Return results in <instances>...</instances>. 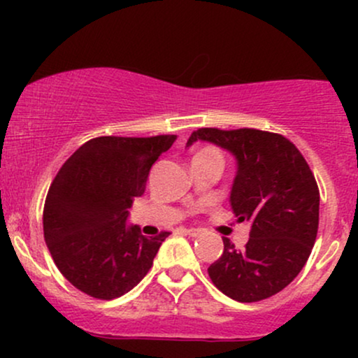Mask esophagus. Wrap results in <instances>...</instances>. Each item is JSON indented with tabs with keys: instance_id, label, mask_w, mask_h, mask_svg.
Returning a JSON list of instances; mask_svg holds the SVG:
<instances>
[{
	"instance_id": "34e87169",
	"label": "esophagus",
	"mask_w": 358,
	"mask_h": 358,
	"mask_svg": "<svg viewBox=\"0 0 358 358\" xmlns=\"http://www.w3.org/2000/svg\"><path fill=\"white\" fill-rule=\"evenodd\" d=\"M182 232L187 234V236H190V237H199L200 236L199 229H182Z\"/></svg>"
}]
</instances>
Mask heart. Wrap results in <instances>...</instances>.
<instances>
[{
	"instance_id": "heart-1",
	"label": "heart",
	"mask_w": 358,
	"mask_h": 358,
	"mask_svg": "<svg viewBox=\"0 0 358 358\" xmlns=\"http://www.w3.org/2000/svg\"><path fill=\"white\" fill-rule=\"evenodd\" d=\"M196 156H220V155L217 153L215 150H212V148H205V150L199 151V153H196Z\"/></svg>"
}]
</instances>
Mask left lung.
<instances>
[{"mask_svg":"<svg viewBox=\"0 0 358 358\" xmlns=\"http://www.w3.org/2000/svg\"><path fill=\"white\" fill-rule=\"evenodd\" d=\"M208 141L234 155L237 173L231 207L250 222L249 241L236 249L224 237V252L208 276L225 296L241 303L266 299L289 285L306 264L320 219L318 185L289 139L259 129L193 131L187 146Z\"/></svg>","mask_w":358,"mask_h":358,"instance_id":"left-lung-1","label":"left lung"}]
</instances>
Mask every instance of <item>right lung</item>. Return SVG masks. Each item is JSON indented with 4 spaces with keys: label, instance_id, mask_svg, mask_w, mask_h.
Listing matches in <instances>:
<instances>
[{
    "label": "right lung",
    "instance_id": "add662e5",
    "mask_svg": "<svg viewBox=\"0 0 358 358\" xmlns=\"http://www.w3.org/2000/svg\"><path fill=\"white\" fill-rule=\"evenodd\" d=\"M101 136L82 145L50 185L43 236L53 262L71 285L97 299H114L146 276L170 232L145 237L127 225V208L145 193L151 166L175 143Z\"/></svg>",
    "mask_w": 358,
    "mask_h": 358
}]
</instances>
